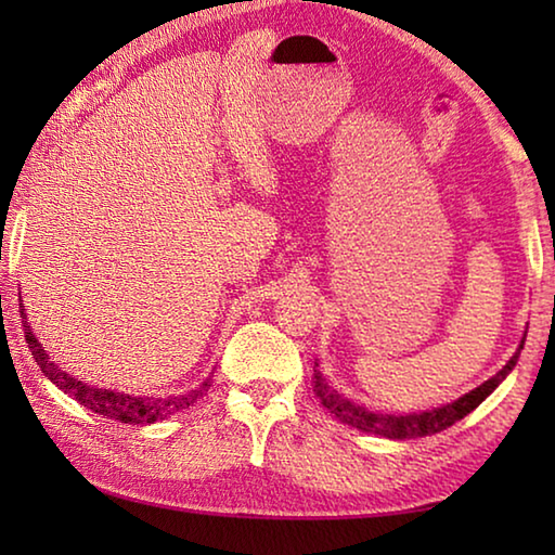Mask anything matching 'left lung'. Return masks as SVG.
I'll list each match as a JSON object with an SVG mask.
<instances>
[{"mask_svg":"<svg viewBox=\"0 0 555 555\" xmlns=\"http://www.w3.org/2000/svg\"><path fill=\"white\" fill-rule=\"evenodd\" d=\"M524 340H526V335L521 337L516 352L509 357V362H506L504 367L494 374V377H490L487 382H482L477 389L467 391L460 399L443 403V406H438V409L413 411V413L370 411V409H364L362 403H354L347 399L345 393L333 389L331 384L325 382L321 370H318V362L313 367V391H315V397L321 399L323 406L331 411L337 421H343V424L362 430V434H374V436H384L391 440L434 436V434H440V430L453 426L455 421L465 418L469 411H475L496 387H500V384L506 379V374H509L516 367V362H519V354L524 350Z\"/></svg>","mask_w":555,"mask_h":555,"instance_id":"8db88e82","label":"left lung"}]
</instances>
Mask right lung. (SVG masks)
Masks as SVG:
<instances>
[{
	"mask_svg": "<svg viewBox=\"0 0 555 555\" xmlns=\"http://www.w3.org/2000/svg\"><path fill=\"white\" fill-rule=\"evenodd\" d=\"M24 311L26 308L22 304V296H18V313H22L24 337H26V343H29V350L34 354L36 364L41 367V372L61 391L70 393L75 401L82 403V406L90 409L92 413H100V416L112 418V421H121V424H142V426L154 424V421H164L176 411L193 406V403L210 389V374L195 389L185 391V393H173V397H134V393L102 389V387H95V384H86V382L75 379L73 374L63 372L59 364L51 362L49 352L43 350V345L39 340H36L34 327L29 321H26Z\"/></svg>",
	"mask_w": 555,
	"mask_h": 555,
	"instance_id": "right-lung-1",
	"label": "right lung"
}]
</instances>
